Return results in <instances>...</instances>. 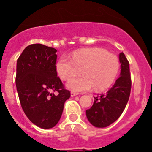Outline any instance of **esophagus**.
<instances>
[{"label":"esophagus","mask_w":152,"mask_h":152,"mask_svg":"<svg viewBox=\"0 0 152 152\" xmlns=\"http://www.w3.org/2000/svg\"><path fill=\"white\" fill-rule=\"evenodd\" d=\"M78 94L77 93H75V92H71V96H77V95Z\"/></svg>","instance_id":"34e87169"}]
</instances>
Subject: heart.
Segmentation results:
<instances>
[{
  "label": "heart",
  "mask_w": 152,
  "mask_h": 152,
  "mask_svg": "<svg viewBox=\"0 0 152 152\" xmlns=\"http://www.w3.org/2000/svg\"><path fill=\"white\" fill-rule=\"evenodd\" d=\"M119 69L117 56L99 47L77 50L72 55V60L61 57L56 64L58 74L64 80H71L81 71L84 76L67 84V88L75 92L88 91L93 88L96 91L107 89L114 82Z\"/></svg>",
  "instance_id": "obj_1"
}]
</instances>
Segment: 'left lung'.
Here are the masks:
<instances>
[{"instance_id": "8db88e82", "label": "left lung", "mask_w": 152, "mask_h": 152, "mask_svg": "<svg viewBox=\"0 0 152 152\" xmlns=\"http://www.w3.org/2000/svg\"><path fill=\"white\" fill-rule=\"evenodd\" d=\"M119 62L120 77L106 94L94 97V104L86 110L88 121L97 128H104L114 123L121 116L128 103L132 81L129 63L123 52L119 54Z\"/></svg>"}]
</instances>
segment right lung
<instances>
[{
    "instance_id": "right-lung-1",
    "label": "right lung",
    "mask_w": 152,
    "mask_h": 152,
    "mask_svg": "<svg viewBox=\"0 0 152 152\" xmlns=\"http://www.w3.org/2000/svg\"><path fill=\"white\" fill-rule=\"evenodd\" d=\"M56 52L52 47L32 44L17 61L16 86L21 107L28 119L42 129L58 123L64 102L71 96L57 76Z\"/></svg>"
}]
</instances>
